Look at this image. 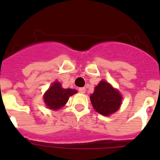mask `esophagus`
Instances as JSON below:
<instances>
[{
    "label": "esophagus",
    "mask_w": 160,
    "mask_h": 160,
    "mask_svg": "<svg viewBox=\"0 0 160 160\" xmlns=\"http://www.w3.org/2000/svg\"><path fill=\"white\" fill-rule=\"evenodd\" d=\"M78 91L80 93H82V94H84V93L86 92V88H85V87H82V88H79Z\"/></svg>",
    "instance_id": "1"
}]
</instances>
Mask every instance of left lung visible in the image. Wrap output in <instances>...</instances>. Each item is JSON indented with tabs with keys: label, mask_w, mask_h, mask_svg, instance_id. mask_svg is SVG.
<instances>
[{
	"label": "left lung",
	"mask_w": 160,
	"mask_h": 160,
	"mask_svg": "<svg viewBox=\"0 0 160 160\" xmlns=\"http://www.w3.org/2000/svg\"><path fill=\"white\" fill-rule=\"evenodd\" d=\"M90 102L98 113L108 116L119 108L122 96L108 82L101 81L90 95Z\"/></svg>",
	"instance_id": "1"
}]
</instances>
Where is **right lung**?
I'll use <instances>...</instances> for the list:
<instances>
[{"mask_svg":"<svg viewBox=\"0 0 160 160\" xmlns=\"http://www.w3.org/2000/svg\"><path fill=\"white\" fill-rule=\"evenodd\" d=\"M76 93L77 90L63 89L60 82H55L44 95V101L49 109L58 110L65 106L69 98Z\"/></svg>","mask_w":160,"mask_h":160,"instance_id":"1","label":"right lung"}]
</instances>
